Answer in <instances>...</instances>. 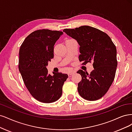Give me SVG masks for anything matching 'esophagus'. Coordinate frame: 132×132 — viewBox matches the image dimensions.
Listing matches in <instances>:
<instances>
[{"instance_id":"obj_1","label":"esophagus","mask_w":132,"mask_h":132,"mask_svg":"<svg viewBox=\"0 0 132 132\" xmlns=\"http://www.w3.org/2000/svg\"><path fill=\"white\" fill-rule=\"evenodd\" d=\"M75 73V71H71V72H70V73H69V76L70 77H71L72 75H73Z\"/></svg>"}]
</instances>
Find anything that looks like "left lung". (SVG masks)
Segmentation results:
<instances>
[{
  "label": "left lung",
  "instance_id": "1",
  "mask_svg": "<svg viewBox=\"0 0 132 132\" xmlns=\"http://www.w3.org/2000/svg\"><path fill=\"white\" fill-rule=\"evenodd\" d=\"M68 36L79 44V61L83 65L92 62L94 67L90 74L79 70L82 76L78 92L83 98L94 101L103 97L109 89L115 77L117 66L116 46L106 33L89 26L64 29Z\"/></svg>",
  "mask_w": 132,
  "mask_h": 132
}]
</instances>
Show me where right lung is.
<instances>
[{"mask_svg":"<svg viewBox=\"0 0 132 132\" xmlns=\"http://www.w3.org/2000/svg\"><path fill=\"white\" fill-rule=\"evenodd\" d=\"M62 34L46 29L35 31L26 38L19 50V69L24 83L34 98L42 103L60 99L68 78L61 72L51 76L46 68L54 57V46Z\"/></svg>","mask_w":132,"mask_h":132,"instance_id":"add662e5","label":"right lung"}]
</instances>
